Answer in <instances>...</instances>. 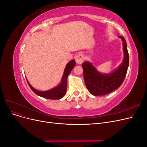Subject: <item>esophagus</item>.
<instances>
[{"label": "esophagus", "mask_w": 147, "mask_h": 147, "mask_svg": "<svg viewBox=\"0 0 147 147\" xmlns=\"http://www.w3.org/2000/svg\"><path fill=\"white\" fill-rule=\"evenodd\" d=\"M75 61H76L77 63L78 64H82L84 61V55L82 53H79V54L75 56Z\"/></svg>", "instance_id": "1"}]
</instances>
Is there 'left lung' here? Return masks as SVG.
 <instances>
[{
  "mask_svg": "<svg viewBox=\"0 0 147 147\" xmlns=\"http://www.w3.org/2000/svg\"><path fill=\"white\" fill-rule=\"evenodd\" d=\"M119 37L123 40L124 59L116 70L109 74H102L88 62L82 64L84 83L92 95L102 96L113 91L121 85L126 77L129 66V54L125 38L122 36Z\"/></svg>",
  "mask_w": 147,
  "mask_h": 147,
  "instance_id": "1",
  "label": "left lung"
}]
</instances>
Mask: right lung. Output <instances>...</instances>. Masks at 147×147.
<instances>
[{
    "mask_svg": "<svg viewBox=\"0 0 147 147\" xmlns=\"http://www.w3.org/2000/svg\"><path fill=\"white\" fill-rule=\"evenodd\" d=\"M75 64H76V63H75V60L70 61L69 63L67 64L64 70L61 84L59 86H57L55 88H53L50 90L46 91H40L36 90L30 85L28 81L27 80L29 86L31 90H32V91L39 96L48 99H60L62 97H63L65 94L67 88V79L69 74L70 73L71 70H72L75 67Z\"/></svg>",
    "mask_w": 147,
    "mask_h": 147,
    "instance_id": "1",
    "label": "right lung"
}]
</instances>
